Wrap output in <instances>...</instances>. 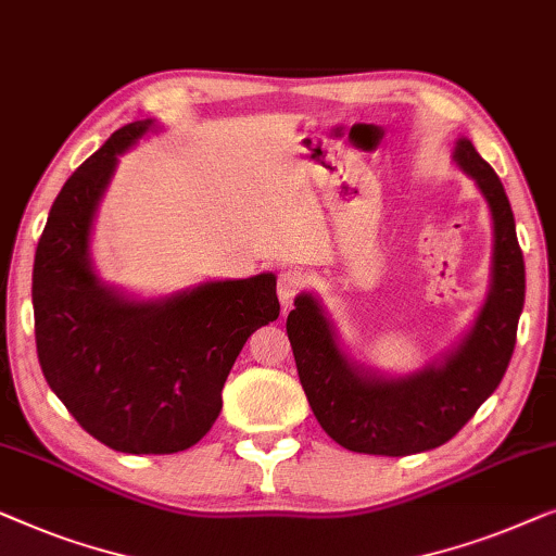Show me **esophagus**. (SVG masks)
Masks as SVG:
<instances>
[{
	"label": "esophagus",
	"instance_id": "obj_1",
	"mask_svg": "<svg viewBox=\"0 0 556 556\" xmlns=\"http://www.w3.org/2000/svg\"><path fill=\"white\" fill-rule=\"evenodd\" d=\"M302 287H304V277L300 275V271H292V269L281 271L279 279H277V296H279L281 307H285V309L292 307L296 294L302 292Z\"/></svg>",
	"mask_w": 556,
	"mask_h": 556
}]
</instances>
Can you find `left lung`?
<instances>
[{
	"instance_id": "obj_1",
	"label": "left lung",
	"mask_w": 556,
	"mask_h": 556,
	"mask_svg": "<svg viewBox=\"0 0 556 556\" xmlns=\"http://www.w3.org/2000/svg\"><path fill=\"white\" fill-rule=\"evenodd\" d=\"M491 218L486 300L468 330L410 372L375 370L353 355L317 292H300L287 317L296 372L325 433L355 453L410 456L451 441L502 382L523 309V256L509 197L494 168L460 136L451 153Z\"/></svg>"
}]
</instances>
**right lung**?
<instances>
[{
  "label": "right lung",
  "mask_w": 556,
  "mask_h": 556,
  "mask_svg": "<svg viewBox=\"0 0 556 556\" xmlns=\"http://www.w3.org/2000/svg\"><path fill=\"white\" fill-rule=\"evenodd\" d=\"M163 125H123L54 199L33 269L35 340L47 386L90 435L121 453H178L211 431L233 359L279 317L277 277L206 279L140 296L108 285L92 229L118 155Z\"/></svg>",
  "instance_id": "add662e5"
}]
</instances>
